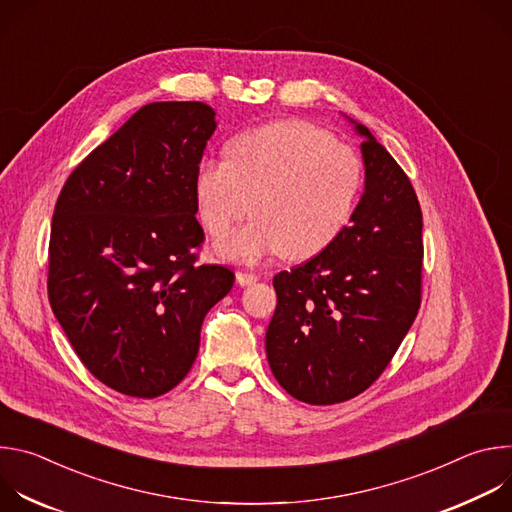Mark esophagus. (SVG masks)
<instances>
[{"label": "esophagus", "instance_id": "1", "mask_svg": "<svg viewBox=\"0 0 512 512\" xmlns=\"http://www.w3.org/2000/svg\"><path fill=\"white\" fill-rule=\"evenodd\" d=\"M237 281H239V285H253L259 281V275L249 273V271H237Z\"/></svg>", "mask_w": 512, "mask_h": 512}]
</instances>
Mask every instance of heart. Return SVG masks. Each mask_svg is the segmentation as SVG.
<instances>
[{
    "label": "heart",
    "mask_w": 512,
    "mask_h": 512,
    "mask_svg": "<svg viewBox=\"0 0 512 512\" xmlns=\"http://www.w3.org/2000/svg\"><path fill=\"white\" fill-rule=\"evenodd\" d=\"M227 154L229 162H200L192 182L198 218L214 239L243 221L253 202L257 221L218 245L225 257L310 259L350 223L362 160L326 129L298 119L275 121L235 137Z\"/></svg>",
    "instance_id": "b5f03b06"
}]
</instances>
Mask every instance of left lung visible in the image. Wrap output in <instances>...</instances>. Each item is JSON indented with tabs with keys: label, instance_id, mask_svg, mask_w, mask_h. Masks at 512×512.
Masks as SVG:
<instances>
[{
	"label": "left lung",
	"instance_id": "obj_1",
	"mask_svg": "<svg viewBox=\"0 0 512 512\" xmlns=\"http://www.w3.org/2000/svg\"><path fill=\"white\" fill-rule=\"evenodd\" d=\"M364 194L322 253L273 277L277 308L265 336L277 383L298 401L334 405L367 391L421 306L423 216L393 156L356 125Z\"/></svg>",
	"mask_w": 512,
	"mask_h": 512
}]
</instances>
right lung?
Segmentation results:
<instances>
[{"label": "right lung", "mask_w": 512, "mask_h": 512, "mask_svg": "<svg viewBox=\"0 0 512 512\" xmlns=\"http://www.w3.org/2000/svg\"><path fill=\"white\" fill-rule=\"evenodd\" d=\"M200 101L143 105L66 178L48 243V300L103 385L139 399L192 369L206 312L235 271L200 265L194 172L214 133Z\"/></svg>", "instance_id": "add662e5"}]
</instances>
